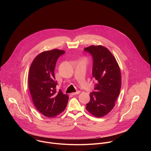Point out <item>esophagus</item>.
I'll return each instance as SVG.
<instances>
[{"mask_svg":"<svg viewBox=\"0 0 151 151\" xmlns=\"http://www.w3.org/2000/svg\"><path fill=\"white\" fill-rule=\"evenodd\" d=\"M80 93H81V91H77L76 92H75V93H72V95L75 96V95H77V94H80Z\"/></svg>","mask_w":151,"mask_h":151,"instance_id":"obj_1","label":"esophagus"}]
</instances>
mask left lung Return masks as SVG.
Masks as SVG:
<instances>
[{
  "instance_id": "1",
  "label": "left lung",
  "mask_w": 151,
  "mask_h": 151,
  "mask_svg": "<svg viewBox=\"0 0 151 151\" xmlns=\"http://www.w3.org/2000/svg\"><path fill=\"white\" fill-rule=\"evenodd\" d=\"M84 50L93 57V76L97 82L95 92L90 94L86 109L92 115L101 118L115 106L121 86V70L115 57L105 47L91 45Z\"/></svg>"
}]
</instances>
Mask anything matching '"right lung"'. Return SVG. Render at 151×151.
Masks as SVG:
<instances>
[{
	"instance_id": "right-lung-1",
	"label": "right lung",
	"mask_w": 151,
	"mask_h": 151,
	"mask_svg": "<svg viewBox=\"0 0 151 151\" xmlns=\"http://www.w3.org/2000/svg\"><path fill=\"white\" fill-rule=\"evenodd\" d=\"M65 52L54 49L39 54L33 60L29 72V88L33 103L42 115L53 118L61 114L69 97L61 91H56L54 69L58 58Z\"/></svg>"
}]
</instances>
